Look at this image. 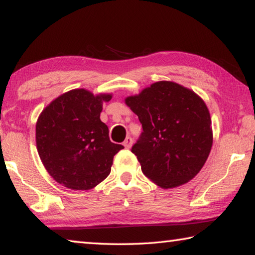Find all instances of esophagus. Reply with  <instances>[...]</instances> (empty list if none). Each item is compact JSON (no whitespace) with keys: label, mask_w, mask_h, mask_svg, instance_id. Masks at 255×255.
<instances>
[{"label":"esophagus","mask_w":255,"mask_h":255,"mask_svg":"<svg viewBox=\"0 0 255 255\" xmlns=\"http://www.w3.org/2000/svg\"><path fill=\"white\" fill-rule=\"evenodd\" d=\"M131 145H132V138L131 137H127L126 139H125V141H124V146L126 148H130Z\"/></svg>","instance_id":"obj_1"}]
</instances>
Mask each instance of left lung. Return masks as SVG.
I'll return each instance as SVG.
<instances>
[{
    "mask_svg": "<svg viewBox=\"0 0 255 255\" xmlns=\"http://www.w3.org/2000/svg\"><path fill=\"white\" fill-rule=\"evenodd\" d=\"M125 102L143 127L131 147L143 173L163 189L195 178L213 145L211 119L204 100L178 83L159 81Z\"/></svg>",
    "mask_w": 255,
    "mask_h": 255,
    "instance_id": "1",
    "label": "left lung"
}]
</instances>
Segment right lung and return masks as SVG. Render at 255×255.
<instances>
[{
    "label": "right lung",
    "instance_id": "1",
    "mask_svg": "<svg viewBox=\"0 0 255 255\" xmlns=\"http://www.w3.org/2000/svg\"><path fill=\"white\" fill-rule=\"evenodd\" d=\"M111 98L75 89L42 110L36 125L37 149L56 182L72 190H90L110 174L114 156L124 148L112 143L100 120L103 102Z\"/></svg>",
    "mask_w": 255,
    "mask_h": 255
}]
</instances>
